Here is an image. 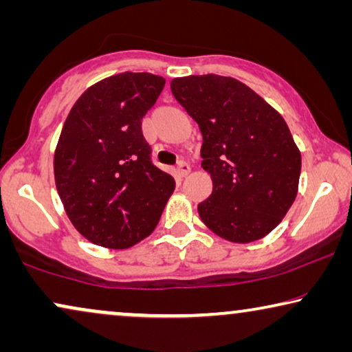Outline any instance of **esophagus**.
I'll return each instance as SVG.
<instances>
[{"instance_id":"obj_1","label":"esophagus","mask_w":352,"mask_h":352,"mask_svg":"<svg viewBox=\"0 0 352 352\" xmlns=\"http://www.w3.org/2000/svg\"><path fill=\"white\" fill-rule=\"evenodd\" d=\"M176 173H177V176H181V177L187 176L190 173V165L187 162H179V163H177Z\"/></svg>"}]
</instances>
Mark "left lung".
I'll list each match as a JSON object with an SVG mask.
<instances>
[{
    "label": "left lung",
    "instance_id": "left-lung-1",
    "mask_svg": "<svg viewBox=\"0 0 352 352\" xmlns=\"http://www.w3.org/2000/svg\"><path fill=\"white\" fill-rule=\"evenodd\" d=\"M171 93L199 124L201 166L213 192L199 204L208 229L229 242L263 239L296 199L301 153L282 115L242 81L190 75Z\"/></svg>",
    "mask_w": 352,
    "mask_h": 352
}]
</instances>
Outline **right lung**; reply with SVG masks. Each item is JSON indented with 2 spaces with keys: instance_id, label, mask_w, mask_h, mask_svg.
I'll list each match as a JSON object with an SVG mask.
<instances>
[{
  "instance_id": "add662e5",
  "label": "right lung",
  "mask_w": 352,
  "mask_h": 352,
  "mask_svg": "<svg viewBox=\"0 0 352 352\" xmlns=\"http://www.w3.org/2000/svg\"><path fill=\"white\" fill-rule=\"evenodd\" d=\"M165 78L124 72L80 96L54 155L56 187L78 232L100 247L128 248L155 229L176 182L152 163L142 118Z\"/></svg>"
}]
</instances>
